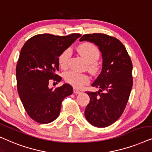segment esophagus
Masks as SVG:
<instances>
[{"label":"esophagus","instance_id":"34e87169","mask_svg":"<svg viewBox=\"0 0 152 152\" xmlns=\"http://www.w3.org/2000/svg\"><path fill=\"white\" fill-rule=\"evenodd\" d=\"M74 94H80V93H81V92H80V90H78L77 88H74Z\"/></svg>","mask_w":152,"mask_h":152}]
</instances>
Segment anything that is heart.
Here are the masks:
<instances>
[{
  "label": "heart",
  "mask_w": 152,
  "mask_h": 152,
  "mask_svg": "<svg viewBox=\"0 0 152 152\" xmlns=\"http://www.w3.org/2000/svg\"><path fill=\"white\" fill-rule=\"evenodd\" d=\"M78 52L79 54L89 62L88 65L90 69L94 71L97 68V64L96 61L99 57V50L94 44L90 42H85L80 44L77 48ZM72 55V51L69 48L65 49L60 54L59 57V64L60 67L66 69L68 66L69 58ZM64 80L68 83L76 88H81L84 85L88 84L90 82V77L88 74L83 73H79L74 70H69L64 73Z\"/></svg>",
  "instance_id": "b5f03b06"
}]
</instances>
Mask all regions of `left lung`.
Instances as JSON below:
<instances>
[{
    "label": "left lung",
    "instance_id": "8db88e82",
    "mask_svg": "<svg viewBox=\"0 0 152 152\" xmlns=\"http://www.w3.org/2000/svg\"><path fill=\"white\" fill-rule=\"evenodd\" d=\"M80 41L96 44L102 53V70L92 86L98 92H87L90 98L85 110L86 120L93 126L106 127L122 115L133 86L130 56L117 38L102 33L86 34Z\"/></svg>",
    "mask_w": 152,
    "mask_h": 152
}]
</instances>
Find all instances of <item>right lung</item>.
Segmentation results:
<instances>
[{
  "mask_svg": "<svg viewBox=\"0 0 152 152\" xmlns=\"http://www.w3.org/2000/svg\"><path fill=\"white\" fill-rule=\"evenodd\" d=\"M80 36L39 34L30 38L22 47L16 67L17 90L26 111L35 122L48 124L55 120L62 100L72 94L69 84L53 89L48 83L50 80H62L56 74L60 54Z\"/></svg>",
  "mask_w": 152,
  "mask_h": 152,
  "instance_id": "1",
  "label": "right lung"
}]
</instances>
